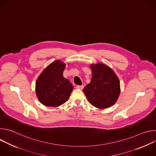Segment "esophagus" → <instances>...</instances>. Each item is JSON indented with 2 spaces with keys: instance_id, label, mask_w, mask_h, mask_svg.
Segmentation results:
<instances>
[{
  "instance_id": "34e87169",
  "label": "esophagus",
  "mask_w": 156,
  "mask_h": 156,
  "mask_svg": "<svg viewBox=\"0 0 156 156\" xmlns=\"http://www.w3.org/2000/svg\"><path fill=\"white\" fill-rule=\"evenodd\" d=\"M76 87L77 89H79V90H83V87H84V86L83 85H77L76 86Z\"/></svg>"
}]
</instances>
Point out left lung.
Instances as JSON below:
<instances>
[{"label":"left lung","instance_id":"8db88e82","mask_svg":"<svg viewBox=\"0 0 156 156\" xmlns=\"http://www.w3.org/2000/svg\"><path fill=\"white\" fill-rule=\"evenodd\" d=\"M92 78L83 89L88 101L99 108L112 106L117 101L120 93V81L114 72L105 65H91Z\"/></svg>","mask_w":156,"mask_h":156}]
</instances>
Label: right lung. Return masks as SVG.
<instances>
[{
	"instance_id": "add662e5",
	"label": "right lung",
	"mask_w": 156,
	"mask_h": 156,
	"mask_svg": "<svg viewBox=\"0 0 156 156\" xmlns=\"http://www.w3.org/2000/svg\"><path fill=\"white\" fill-rule=\"evenodd\" d=\"M65 64L57 60L44 70L36 83V93L44 105L58 107L67 101L73 90L69 80L63 76Z\"/></svg>"
}]
</instances>
